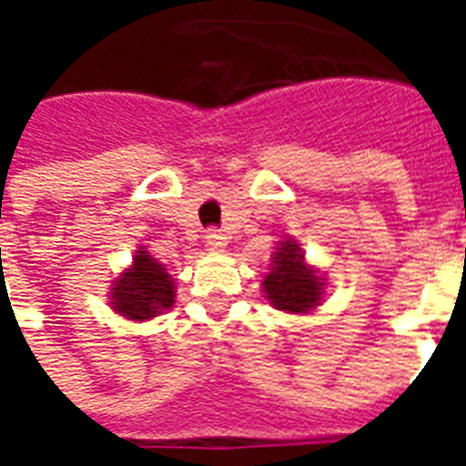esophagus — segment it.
<instances>
[{
    "label": "esophagus",
    "instance_id": "esophagus-1",
    "mask_svg": "<svg viewBox=\"0 0 466 466\" xmlns=\"http://www.w3.org/2000/svg\"><path fill=\"white\" fill-rule=\"evenodd\" d=\"M204 239H207V247H209L212 252H222L224 247H227V237H224L219 229H209Z\"/></svg>",
    "mask_w": 466,
    "mask_h": 466
}]
</instances>
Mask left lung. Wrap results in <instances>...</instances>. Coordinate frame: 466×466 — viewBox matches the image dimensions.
<instances>
[{"label":"left lung","mask_w":466,"mask_h":466,"mask_svg":"<svg viewBox=\"0 0 466 466\" xmlns=\"http://www.w3.org/2000/svg\"><path fill=\"white\" fill-rule=\"evenodd\" d=\"M272 272L264 277V292L277 309L284 312H309L319 304L322 279L304 264L302 249L294 242H284L272 257Z\"/></svg>","instance_id":"8db88e82"}]
</instances>
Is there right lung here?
<instances>
[{
	"mask_svg": "<svg viewBox=\"0 0 466 466\" xmlns=\"http://www.w3.org/2000/svg\"><path fill=\"white\" fill-rule=\"evenodd\" d=\"M112 304L129 319H152L174 304L172 277L149 254L139 252L134 257L132 269H127L115 282Z\"/></svg>",
	"mask_w": 466,
	"mask_h": 466,
	"instance_id": "add662e5",
	"label": "right lung"
}]
</instances>
